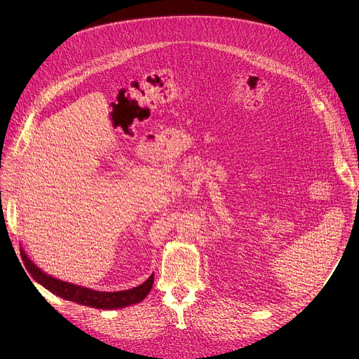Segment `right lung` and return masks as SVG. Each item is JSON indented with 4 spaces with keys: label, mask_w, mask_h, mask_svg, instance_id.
Instances as JSON below:
<instances>
[{
    "label": "right lung",
    "mask_w": 359,
    "mask_h": 359,
    "mask_svg": "<svg viewBox=\"0 0 359 359\" xmlns=\"http://www.w3.org/2000/svg\"><path fill=\"white\" fill-rule=\"evenodd\" d=\"M22 259L26 265V269L32 275L34 280L39 282L46 290L56 294L58 297L74 301V303L94 307V309H102V310H113V309H121L130 304H137L142 301L148 292L153 288L154 284V275H151L144 284L130 288L126 291H116V292H103V291H94L90 288H83L79 285L68 284V282L55 279L46 273H43L39 268L34 266V263L27 257V255L22 250Z\"/></svg>",
    "instance_id": "1"
}]
</instances>
